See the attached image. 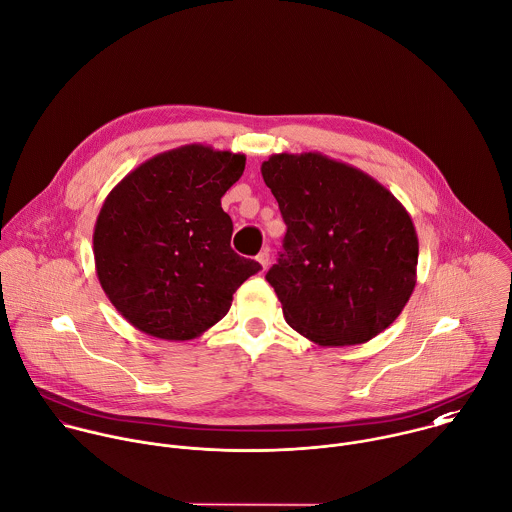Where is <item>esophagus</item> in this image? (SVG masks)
Returning <instances> with one entry per match:
<instances>
[{"label": "esophagus", "mask_w": 512, "mask_h": 512, "mask_svg": "<svg viewBox=\"0 0 512 512\" xmlns=\"http://www.w3.org/2000/svg\"><path fill=\"white\" fill-rule=\"evenodd\" d=\"M256 260H258V264L262 266V270H266L268 264H270V252H268V248L262 250V252L256 256Z\"/></svg>", "instance_id": "obj_1"}]
</instances>
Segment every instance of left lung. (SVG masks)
I'll return each mask as SVG.
<instances>
[{
    "mask_svg": "<svg viewBox=\"0 0 512 512\" xmlns=\"http://www.w3.org/2000/svg\"><path fill=\"white\" fill-rule=\"evenodd\" d=\"M260 170L288 228L266 274L286 322L318 346L386 330L416 286L406 208L372 176L318 152L272 154Z\"/></svg>",
    "mask_w": 512,
    "mask_h": 512,
    "instance_id": "8db88e82",
    "label": "left lung"
}]
</instances>
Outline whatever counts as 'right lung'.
I'll list each match as a JSON object with an SVG mask.
<instances>
[{"instance_id": "obj_1", "label": "right lung", "mask_w": 512, "mask_h": 512, "mask_svg": "<svg viewBox=\"0 0 512 512\" xmlns=\"http://www.w3.org/2000/svg\"><path fill=\"white\" fill-rule=\"evenodd\" d=\"M244 166V154L188 144L146 160L108 194L94 228L96 274L134 328L192 340L260 270L230 248L234 226L220 202Z\"/></svg>"}]
</instances>
